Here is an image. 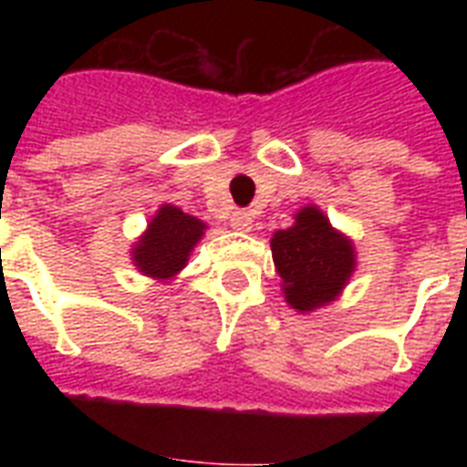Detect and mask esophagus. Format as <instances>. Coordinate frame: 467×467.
Here are the masks:
<instances>
[{"label":"esophagus","instance_id":"34e87169","mask_svg":"<svg viewBox=\"0 0 467 467\" xmlns=\"http://www.w3.org/2000/svg\"><path fill=\"white\" fill-rule=\"evenodd\" d=\"M254 225V220H252V213L249 211H234L233 218H230V227L237 230V233H249Z\"/></svg>","mask_w":467,"mask_h":467}]
</instances>
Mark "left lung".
Masks as SVG:
<instances>
[{
    "mask_svg": "<svg viewBox=\"0 0 467 467\" xmlns=\"http://www.w3.org/2000/svg\"><path fill=\"white\" fill-rule=\"evenodd\" d=\"M271 254L285 303L298 312L329 306L356 269L354 244L317 205L300 208L288 230L274 233Z\"/></svg>",
    "mask_w": 467,
    "mask_h": 467,
    "instance_id": "left-lung-1",
    "label": "left lung"
}]
</instances>
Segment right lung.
Returning <instances> with one entry per match:
<instances>
[{
    "label": "right lung",
    "mask_w": 467,
    "mask_h": 467,
    "mask_svg": "<svg viewBox=\"0 0 467 467\" xmlns=\"http://www.w3.org/2000/svg\"><path fill=\"white\" fill-rule=\"evenodd\" d=\"M205 223L176 205H161L148 230L133 244V264L145 276L169 281L186 266L191 252L203 237Z\"/></svg>",
    "instance_id": "1"
}]
</instances>
